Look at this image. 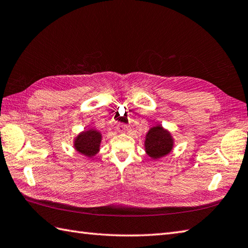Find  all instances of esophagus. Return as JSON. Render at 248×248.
Masks as SVG:
<instances>
[{"instance_id":"obj_1","label":"esophagus","mask_w":248,"mask_h":248,"mask_svg":"<svg viewBox=\"0 0 248 248\" xmlns=\"http://www.w3.org/2000/svg\"><path fill=\"white\" fill-rule=\"evenodd\" d=\"M117 130H118V132H120V133H124V132H127V131H128V127L125 124H118Z\"/></svg>"}]
</instances>
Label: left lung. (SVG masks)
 <instances>
[{"label":"left lung","mask_w":248,"mask_h":248,"mask_svg":"<svg viewBox=\"0 0 248 248\" xmlns=\"http://www.w3.org/2000/svg\"><path fill=\"white\" fill-rule=\"evenodd\" d=\"M175 146V139L162 124L151 127L146 133L144 147L147 155L152 160H159L170 155Z\"/></svg>","instance_id":"8db88e82"}]
</instances>
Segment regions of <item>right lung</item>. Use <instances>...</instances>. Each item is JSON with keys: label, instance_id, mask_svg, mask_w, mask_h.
Here are the masks:
<instances>
[{"label": "right lung", "instance_id": "1", "mask_svg": "<svg viewBox=\"0 0 248 248\" xmlns=\"http://www.w3.org/2000/svg\"><path fill=\"white\" fill-rule=\"evenodd\" d=\"M101 140V132L94 128H89L82 131L73 139V148L80 155L91 159L100 151Z\"/></svg>", "mask_w": 248, "mask_h": 248}]
</instances>
